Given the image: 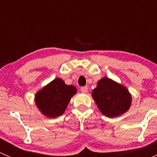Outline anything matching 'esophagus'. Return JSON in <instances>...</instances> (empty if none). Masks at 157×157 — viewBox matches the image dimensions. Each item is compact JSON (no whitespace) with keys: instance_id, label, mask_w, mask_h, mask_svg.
<instances>
[{"instance_id":"1","label":"esophagus","mask_w":157,"mask_h":157,"mask_svg":"<svg viewBox=\"0 0 157 157\" xmlns=\"http://www.w3.org/2000/svg\"><path fill=\"white\" fill-rule=\"evenodd\" d=\"M87 90H88L87 86H82V87L80 88V91L83 93H86V92H87Z\"/></svg>"}]
</instances>
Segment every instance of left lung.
Returning a JSON list of instances; mask_svg holds the SVG:
<instances>
[{"label":"left lung","mask_w":157,"mask_h":157,"mask_svg":"<svg viewBox=\"0 0 157 157\" xmlns=\"http://www.w3.org/2000/svg\"><path fill=\"white\" fill-rule=\"evenodd\" d=\"M92 96L100 112L109 118L122 115L131 104V96L128 89L108 77L99 80Z\"/></svg>","instance_id":"1"}]
</instances>
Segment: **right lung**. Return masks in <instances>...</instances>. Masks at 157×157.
<instances>
[{"label":"right lung","instance_id":"right-lung-1","mask_svg":"<svg viewBox=\"0 0 157 157\" xmlns=\"http://www.w3.org/2000/svg\"><path fill=\"white\" fill-rule=\"evenodd\" d=\"M76 93L75 86L66 85L62 79L56 78L36 93L35 101L43 115L55 118L64 113Z\"/></svg>","mask_w":157,"mask_h":157}]
</instances>
